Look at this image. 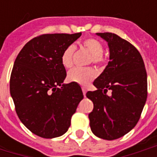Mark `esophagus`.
<instances>
[{"instance_id": "1", "label": "esophagus", "mask_w": 157, "mask_h": 157, "mask_svg": "<svg viewBox=\"0 0 157 157\" xmlns=\"http://www.w3.org/2000/svg\"><path fill=\"white\" fill-rule=\"evenodd\" d=\"M82 92H83V95H84V97H86V90L85 87H82Z\"/></svg>"}]
</instances>
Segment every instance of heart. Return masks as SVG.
Returning <instances> with one entry per match:
<instances>
[{"instance_id":"b5f03b06","label":"heart","mask_w":157,"mask_h":157,"mask_svg":"<svg viewBox=\"0 0 157 157\" xmlns=\"http://www.w3.org/2000/svg\"><path fill=\"white\" fill-rule=\"evenodd\" d=\"M83 47L90 55H92L91 61L95 64H100L102 62L103 45L96 39H87L83 41ZM75 52V47L70 45L63 51L61 55V64L66 69L73 65V55ZM97 76V72L94 69L74 68L68 72L67 78L70 82H75L79 85L87 86Z\"/></svg>"}]
</instances>
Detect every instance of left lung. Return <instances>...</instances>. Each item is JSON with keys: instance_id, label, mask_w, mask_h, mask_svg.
I'll return each instance as SVG.
<instances>
[{"instance_id": "1", "label": "left lung", "mask_w": 157, "mask_h": 157, "mask_svg": "<svg viewBox=\"0 0 157 157\" xmlns=\"http://www.w3.org/2000/svg\"><path fill=\"white\" fill-rule=\"evenodd\" d=\"M109 48V62L86 92L93 102L90 127L99 138L113 140L124 136L138 123L147 98V74L135 46L112 33H98ZM108 90L112 91L106 95Z\"/></svg>"}]
</instances>
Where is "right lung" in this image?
<instances>
[{
  "instance_id": "1",
  "label": "right lung",
  "mask_w": 157,
  "mask_h": 157,
  "mask_svg": "<svg viewBox=\"0 0 157 157\" xmlns=\"http://www.w3.org/2000/svg\"><path fill=\"white\" fill-rule=\"evenodd\" d=\"M82 35L43 34L28 42L14 62L10 92L17 114L30 131L42 138L68 130L83 93L79 84H64L66 71L61 55Z\"/></svg>"
}]
</instances>
